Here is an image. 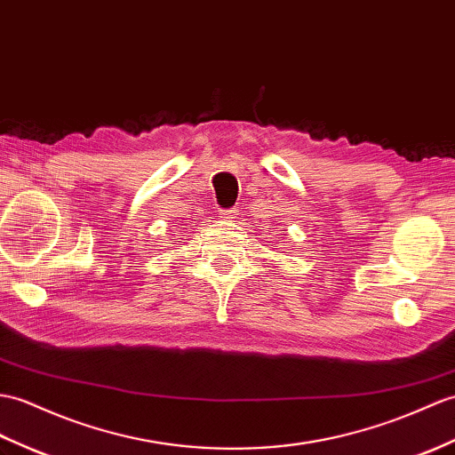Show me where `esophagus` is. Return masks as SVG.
Wrapping results in <instances>:
<instances>
[{"label":"esophagus","instance_id":"esophagus-1","mask_svg":"<svg viewBox=\"0 0 455 455\" xmlns=\"http://www.w3.org/2000/svg\"><path fill=\"white\" fill-rule=\"evenodd\" d=\"M220 215H223V219H227V220H232V219H236L238 209H223L220 211Z\"/></svg>","mask_w":455,"mask_h":455}]
</instances>
